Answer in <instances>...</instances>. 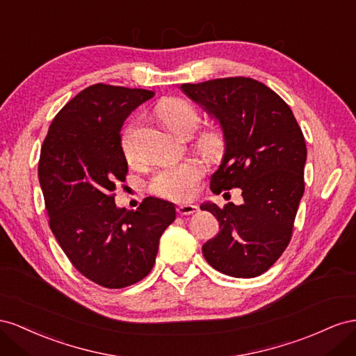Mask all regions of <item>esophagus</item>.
I'll return each mask as SVG.
<instances>
[{
  "label": "esophagus",
  "instance_id": "esophagus-1",
  "mask_svg": "<svg viewBox=\"0 0 356 356\" xmlns=\"http://www.w3.org/2000/svg\"><path fill=\"white\" fill-rule=\"evenodd\" d=\"M198 210L197 206L194 204H180L177 207V213L181 216H188V215H192V213H195Z\"/></svg>",
  "mask_w": 356,
  "mask_h": 356
}]
</instances>
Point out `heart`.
I'll return each instance as SVG.
<instances>
[{"label": "heart", "instance_id": "heart-1", "mask_svg": "<svg viewBox=\"0 0 356 356\" xmlns=\"http://www.w3.org/2000/svg\"><path fill=\"white\" fill-rule=\"evenodd\" d=\"M155 110L159 119L180 136L194 133L200 122L198 110L189 101L181 98H162ZM120 145L127 161L136 164L138 161V150L134 143L133 124L124 129ZM195 145L204 155L218 156L225 146V138L219 129L206 128L198 133ZM202 176H204V167L201 162L197 159H186L177 165L158 170L150 180V191L159 197L170 200H189L195 195L197 185Z\"/></svg>", "mask_w": 356, "mask_h": 356}]
</instances>
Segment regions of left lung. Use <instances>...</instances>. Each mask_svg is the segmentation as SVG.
<instances>
[{
	"label": "left lung",
	"instance_id": "left-lung-1",
	"mask_svg": "<svg viewBox=\"0 0 356 356\" xmlns=\"http://www.w3.org/2000/svg\"><path fill=\"white\" fill-rule=\"evenodd\" d=\"M181 90L216 118L225 155L210 189H241L243 204H201L219 220L202 246L210 266L232 277L266 273L289 245L304 194L307 149L292 110L274 90L249 77L184 83Z\"/></svg>",
	"mask_w": 356,
	"mask_h": 356
}]
</instances>
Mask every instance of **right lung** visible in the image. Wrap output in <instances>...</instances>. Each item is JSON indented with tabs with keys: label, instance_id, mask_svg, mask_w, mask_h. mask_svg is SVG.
<instances>
[{
	"label": "right lung",
	"instance_id": "right-lung-1",
	"mask_svg": "<svg viewBox=\"0 0 356 356\" xmlns=\"http://www.w3.org/2000/svg\"><path fill=\"white\" fill-rule=\"evenodd\" d=\"M155 92L97 83L58 111L43 141L38 179L49 225L74 268L99 286L119 289L145 279L175 204L147 197L119 209L115 189L128 164L120 128Z\"/></svg>",
	"mask_w": 356,
	"mask_h": 356
}]
</instances>
